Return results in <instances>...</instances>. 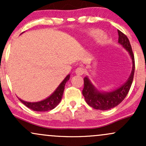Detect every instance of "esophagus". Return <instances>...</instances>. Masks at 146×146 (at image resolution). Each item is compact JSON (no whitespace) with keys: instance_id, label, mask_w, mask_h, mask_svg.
Segmentation results:
<instances>
[{"instance_id":"esophagus-1","label":"esophagus","mask_w":146,"mask_h":146,"mask_svg":"<svg viewBox=\"0 0 146 146\" xmlns=\"http://www.w3.org/2000/svg\"><path fill=\"white\" fill-rule=\"evenodd\" d=\"M84 73V68L82 67H79L75 70V73H76V75H83Z\"/></svg>"}]
</instances>
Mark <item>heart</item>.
Segmentation results:
<instances>
[{
    "mask_svg": "<svg viewBox=\"0 0 146 146\" xmlns=\"http://www.w3.org/2000/svg\"><path fill=\"white\" fill-rule=\"evenodd\" d=\"M88 37L91 38H100V37H102L101 42L102 44H105L107 40V37L106 36H103V32H102L101 30L99 29H93L90 31L88 33Z\"/></svg>",
    "mask_w": 146,
    "mask_h": 146,
    "instance_id": "b5f03b06",
    "label": "heart"
}]
</instances>
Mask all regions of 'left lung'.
<instances>
[{"label": "left lung", "mask_w": 146, "mask_h": 146, "mask_svg": "<svg viewBox=\"0 0 146 146\" xmlns=\"http://www.w3.org/2000/svg\"><path fill=\"white\" fill-rule=\"evenodd\" d=\"M118 35L119 44H121L128 51L131 58L132 62L131 73L127 81L123 84L117 89L109 92L102 91L98 89L91 82L88 77H85L84 78V86L82 90V94L86 103L95 109L106 110L111 109L119 104L126 97L133 81L135 66V58L132 53L131 45L127 36L119 30H118Z\"/></svg>", "instance_id": "obj_1"}]
</instances>
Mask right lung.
<instances>
[{"label": "right lung", "mask_w": 146, "mask_h": 146, "mask_svg": "<svg viewBox=\"0 0 146 146\" xmlns=\"http://www.w3.org/2000/svg\"><path fill=\"white\" fill-rule=\"evenodd\" d=\"M69 79L70 74H68V75H66V78L64 79L63 81L60 83V84L58 86L56 90L50 96H48L47 98L44 99L42 101L29 102L24 101V100H21L20 98L19 100L27 107H28L30 109L34 110V111L44 112L53 109L59 104L60 101H61L64 93V90L65 84H66V82H68Z\"/></svg>", "instance_id": "right-lung-1"}]
</instances>
